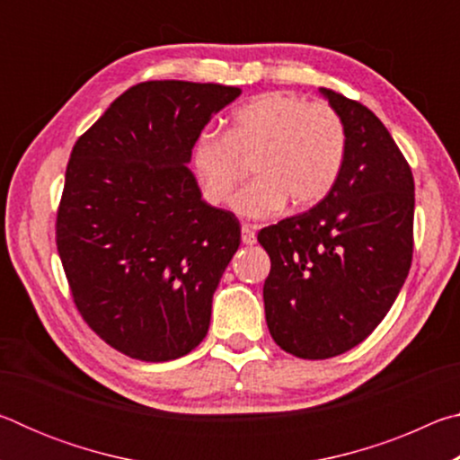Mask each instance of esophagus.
Returning a JSON list of instances; mask_svg holds the SVG:
<instances>
[{"label": "esophagus", "instance_id": "obj_1", "mask_svg": "<svg viewBox=\"0 0 460 460\" xmlns=\"http://www.w3.org/2000/svg\"><path fill=\"white\" fill-rule=\"evenodd\" d=\"M255 229H258V225H249V223L241 225V241H243V245H253L255 241H258Z\"/></svg>", "mask_w": 460, "mask_h": 460}]
</instances>
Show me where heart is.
Here are the masks:
<instances>
[{"label":"heart","instance_id":"heart-1","mask_svg":"<svg viewBox=\"0 0 460 460\" xmlns=\"http://www.w3.org/2000/svg\"><path fill=\"white\" fill-rule=\"evenodd\" d=\"M252 182L233 197V211L266 219L308 208L329 197L347 158V129L329 103L292 93H266L237 107L225 136L200 131L190 147V170L202 199L227 202L243 164L252 160Z\"/></svg>","mask_w":460,"mask_h":460}]
</instances>
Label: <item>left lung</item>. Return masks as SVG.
Wrapping results in <instances>:
<instances>
[{"label":"left lung","instance_id":"obj_1","mask_svg":"<svg viewBox=\"0 0 460 460\" xmlns=\"http://www.w3.org/2000/svg\"><path fill=\"white\" fill-rule=\"evenodd\" d=\"M347 129V158L329 197L261 229L271 261L263 305L271 339L302 359L359 345L384 321L411 263L414 178L376 113L318 89Z\"/></svg>","mask_w":460,"mask_h":460}]
</instances>
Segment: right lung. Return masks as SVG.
<instances>
[{"label": "right lung", "instance_id": "add662e5", "mask_svg": "<svg viewBox=\"0 0 460 460\" xmlns=\"http://www.w3.org/2000/svg\"><path fill=\"white\" fill-rule=\"evenodd\" d=\"M239 95L215 83H139L73 147L58 255L84 321L131 359L172 361L207 337L241 227L202 200L190 147Z\"/></svg>", "mask_w": 460, "mask_h": 460}]
</instances>
